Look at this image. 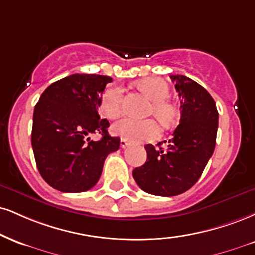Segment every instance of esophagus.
<instances>
[{
  "label": "esophagus",
  "instance_id": "34e87169",
  "mask_svg": "<svg viewBox=\"0 0 255 255\" xmlns=\"http://www.w3.org/2000/svg\"><path fill=\"white\" fill-rule=\"evenodd\" d=\"M120 145H121V148H126V147L129 145V142H128V141L126 140V139H124V137H122L121 143H120Z\"/></svg>",
  "mask_w": 255,
  "mask_h": 255
}]
</instances>
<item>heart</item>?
<instances>
[{"instance_id": "1", "label": "heart", "mask_w": 255, "mask_h": 255, "mask_svg": "<svg viewBox=\"0 0 255 255\" xmlns=\"http://www.w3.org/2000/svg\"><path fill=\"white\" fill-rule=\"evenodd\" d=\"M137 88L146 94L154 102L152 114H154L165 126L172 125L178 116L177 107L168 102L170 89L166 82L160 78L148 77L137 83ZM101 115L109 120H115L124 112L122 107V89L118 85H112L104 91L98 107ZM113 133L124 139L143 142L152 141L160 136L161 128L157 120H135L124 119L113 126Z\"/></svg>"}]
</instances>
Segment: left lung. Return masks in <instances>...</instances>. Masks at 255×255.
<instances>
[{"label":"left lung","instance_id":"left-lung-1","mask_svg":"<svg viewBox=\"0 0 255 255\" xmlns=\"http://www.w3.org/2000/svg\"><path fill=\"white\" fill-rule=\"evenodd\" d=\"M170 77L180 98V122L167 148H161L162 142L159 148L146 145L147 160L133 170V178L143 191L165 197L195 185L215 149L219 127V113L210 94L186 76Z\"/></svg>","mask_w":255,"mask_h":255}]
</instances>
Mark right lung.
I'll list each match as a JSON object with an SVG mask.
<instances>
[{
  "instance_id": "add662e5",
  "label": "right lung",
  "mask_w": 255,
  "mask_h": 255,
  "mask_svg": "<svg viewBox=\"0 0 255 255\" xmlns=\"http://www.w3.org/2000/svg\"><path fill=\"white\" fill-rule=\"evenodd\" d=\"M112 77L75 73L52 83L33 113L32 147L40 174L61 192L88 191L100 179L106 158L118 151L109 122L98 115L100 100ZM100 133L101 140L88 137Z\"/></svg>"
}]
</instances>
